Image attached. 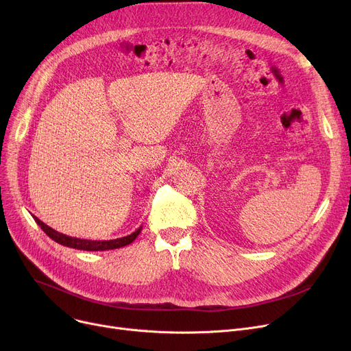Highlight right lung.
Masks as SVG:
<instances>
[{
  "label": "right lung",
  "mask_w": 351,
  "mask_h": 351,
  "mask_svg": "<svg viewBox=\"0 0 351 351\" xmlns=\"http://www.w3.org/2000/svg\"><path fill=\"white\" fill-rule=\"evenodd\" d=\"M35 222L40 225V228L57 243L66 246V247H72V249H78V250H88V252H98V250H112V249H119L123 247L129 243H132L135 239L138 237V234L142 230V226L139 229H136L134 233L119 237V239H112V241H88V239H78V237H71L66 236L64 233H60L57 230H53L52 228L47 226L44 222L34 216Z\"/></svg>",
  "instance_id": "obj_1"
}]
</instances>
